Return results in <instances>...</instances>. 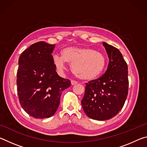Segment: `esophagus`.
Segmentation results:
<instances>
[{"mask_svg":"<svg viewBox=\"0 0 147 147\" xmlns=\"http://www.w3.org/2000/svg\"><path fill=\"white\" fill-rule=\"evenodd\" d=\"M71 85H73V86L76 85V84H78V82H77L75 80H71Z\"/></svg>","mask_w":147,"mask_h":147,"instance_id":"obj_1","label":"esophagus"}]
</instances>
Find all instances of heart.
I'll return each instance as SVG.
<instances>
[{
    "instance_id": "b5f03b06",
    "label": "heart",
    "mask_w": 147,
    "mask_h": 147,
    "mask_svg": "<svg viewBox=\"0 0 147 147\" xmlns=\"http://www.w3.org/2000/svg\"><path fill=\"white\" fill-rule=\"evenodd\" d=\"M61 56L55 55L53 61L57 69L63 70L65 63L72 64L74 73L84 80L97 78L105 69L106 59L103 54L85 47H68L61 52Z\"/></svg>"
}]
</instances>
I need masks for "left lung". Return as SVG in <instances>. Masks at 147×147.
I'll list each match as a JSON object with an SVG mask.
<instances>
[{
  "label": "left lung",
  "instance_id": "8db88e82",
  "mask_svg": "<svg viewBox=\"0 0 147 147\" xmlns=\"http://www.w3.org/2000/svg\"><path fill=\"white\" fill-rule=\"evenodd\" d=\"M108 54V69L98 79L86 83L82 106L88 117L105 121L121 110L128 95V66L119 50L103 42Z\"/></svg>",
  "mask_w": 147,
  "mask_h": 147
}]
</instances>
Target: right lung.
<instances>
[{
  "instance_id": "add662e5",
  "label": "right lung",
  "mask_w": 147,
  "mask_h": 147,
  "mask_svg": "<svg viewBox=\"0 0 147 147\" xmlns=\"http://www.w3.org/2000/svg\"><path fill=\"white\" fill-rule=\"evenodd\" d=\"M55 45L36 43L19 58L17 94L23 109L36 119L51 117L58 109L62 91L71 86L56 71L52 53Z\"/></svg>"
}]
</instances>
